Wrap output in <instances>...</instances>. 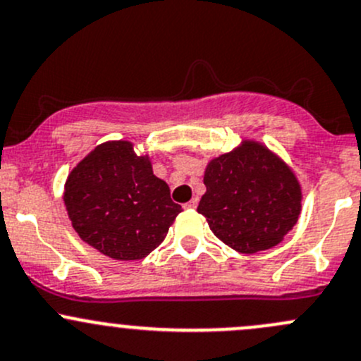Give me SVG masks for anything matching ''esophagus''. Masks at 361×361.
<instances>
[{
  "label": "esophagus",
  "instance_id": "1",
  "mask_svg": "<svg viewBox=\"0 0 361 361\" xmlns=\"http://www.w3.org/2000/svg\"><path fill=\"white\" fill-rule=\"evenodd\" d=\"M196 207H198V198H192L191 202L184 203V208H188V210H195Z\"/></svg>",
  "mask_w": 361,
  "mask_h": 361
}]
</instances>
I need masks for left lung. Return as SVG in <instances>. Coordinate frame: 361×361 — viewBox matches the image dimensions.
<instances>
[{"instance_id": "1", "label": "left lung", "mask_w": 361, "mask_h": 361, "mask_svg": "<svg viewBox=\"0 0 361 361\" xmlns=\"http://www.w3.org/2000/svg\"><path fill=\"white\" fill-rule=\"evenodd\" d=\"M198 212L219 240L241 254L274 247L295 226L300 188L271 151L255 142L212 159Z\"/></svg>"}]
</instances>
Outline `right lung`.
<instances>
[{"instance_id":"1","label":"right lung","mask_w":361,"mask_h":361,"mask_svg":"<svg viewBox=\"0 0 361 361\" xmlns=\"http://www.w3.org/2000/svg\"><path fill=\"white\" fill-rule=\"evenodd\" d=\"M64 202L81 240L116 261L146 257L182 212L149 159L126 140L95 147L71 172Z\"/></svg>"}]
</instances>
